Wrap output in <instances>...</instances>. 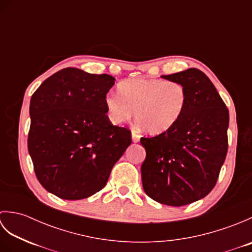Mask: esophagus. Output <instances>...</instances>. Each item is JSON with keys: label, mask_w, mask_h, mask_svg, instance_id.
Wrapping results in <instances>:
<instances>
[{"label": "esophagus", "mask_w": 252, "mask_h": 252, "mask_svg": "<svg viewBox=\"0 0 252 252\" xmlns=\"http://www.w3.org/2000/svg\"><path fill=\"white\" fill-rule=\"evenodd\" d=\"M140 137L141 136L138 135L136 132H134V131L132 132V141H133V143H137L138 141H140Z\"/></svg>", "instance_id": "1"}]
</instances>
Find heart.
Listing matches in <instances>:
<instances>
[{
	"label": "heart",
	"instance_id": "1",
	"mask_svg": "<svg viewBox=\"0 0 252 252\" xmlns=\"http://www.w3.org/2000/svg\"><path fill=\"white\" fill-rule=\"evenodd\" d=\"M119 93L106 96L110 121L122 125L134 115L152 134H161L178 123L187 107L189 93L183 84L160 79L133 78L118 85Z\"/></svg>",
	"mask_w": 252,
	"mask_h": 252
}]
</instances>
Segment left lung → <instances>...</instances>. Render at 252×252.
<instances>
[{
	"label": "left lung",
	"instance_id": "left-lung-1",
	"mask_svg": "<svg viewBox=\"0 0 252 252\" xmlns=\"http://www.w3.org/2000/svg\"><path fill=\"white\" fill-rule=\"evenodd\" d=\"M189 93L178 123L154 137H142L146 151L142 183L147 196L181 207L206 197L216 186L227 154L229 114L215 85L199 69L161 76Z\"/></svg>",
	"mask_w": 252,
	"mask_h": 252
}]
</instances>
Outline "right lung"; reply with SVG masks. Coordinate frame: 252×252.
<instances>
[{
  "label": "right lung",
  "mask_w": 252,
  "mask_h": 252,
  "mask_svg": "<svg viewBox=\"0 0 252 252\" xmlns=\"http://www.w3.org/2000/svg\"><path fill=\"white\" fill-rule=\"evenodd\" d=\"M109 74L65 68L31 96L28 151L44 189L67 200L103 189L132 143L131 131L111 125L105 105Z\"/></svg>",
  "instance_id": "add662e5"
}]
</instances>
